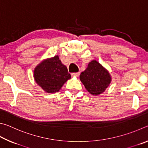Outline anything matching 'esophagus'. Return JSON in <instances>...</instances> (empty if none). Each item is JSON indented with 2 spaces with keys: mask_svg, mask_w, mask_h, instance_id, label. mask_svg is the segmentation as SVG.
Here are the masks:
<instances>
[{
  "mask_svg": "<svg viewBox=\"0 0 148 148\" xmlns=\"http://www.w3.org/2000/svg\"><path fill=\"white\" fill-rule=\"evenodd\" d=\"M80 75V73L79 72H77V73H71V76L72 77H79Z\"/></svg>",
  "mask_w": 148,
  "mask_h": 148,
  "instance_id": "esophagus-1",
  "label": "esophagus"
}]
</instances>
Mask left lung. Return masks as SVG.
Segmentation results:
<instances>
[{
  "label": "left lung",
  "mask_w": 148,
  "mask_h": 148,
  "mask_svg": "<svg viewBox=\"0 0 148 148\" xmlns=\"http://www.w3.org/2000/svg\"><path fill=\"white\" fill-rule=\"evenodd\" d=\"M80 80L90 94L97 95L107 89L111 82L109 73L96 60H92L80 75Z\"/></svg>",
  "instance_id": "obj_1"
}]
</instances>
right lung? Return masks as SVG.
Returning a JSON list of instances; mask_svg holds the SVG:
<instances>
[{
    "label": "right lung",
    "instance_id": "right-lung-1",
    "mask_svg": "<svg viewBox=\"0 0 148 148\" xmlns=\"http://www.w3.org/2000/svg\"><path fill=\"white\" fill-rule=\"evenodd\" d=\"M34 78L44 91L52 94L58 92L65 82L71 79V75L56 55L39 64L34 71Z\"/></svg>",
    "mask_w": 148,
    "mask_h": 148
}]
</instances>
